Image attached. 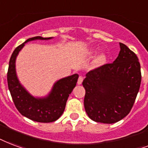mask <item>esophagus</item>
<instances>
[{"instance_id": "esophagus-1", "label": "esophagus", "mask_w": 148, "mask_h": 148, "mask_svg": "<svg viewBox=\"0 0 148 148\" xmlns=\"http://www.w3.org/2000/svg\"><path fill=\"white\" fill-rule=\"evenodd\" d=\"M83 77L82 76H80L78 77V80H77V84H82V82H83Z\"/></svg>"}]
</instances>
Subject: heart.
<instances>
[{
	"label": "heart",
	"instance_id": "b5f03b06",
	"mask_svg": "<svg viewBox=\"0 0 148 148\" xmlns=\"http://www.w3.org/2000/svg\"><path fill=\"white\" fill-rule=\"evenodd\" d=\"M93 50H91V51L88 52V53H92ZM106 54L103 53H101L99 55V56H97L96 59L95 60V65H101L106 61Z\"/></svg>",
	"mask_w": 148,
	"mask_h": 148
}]
</instances>
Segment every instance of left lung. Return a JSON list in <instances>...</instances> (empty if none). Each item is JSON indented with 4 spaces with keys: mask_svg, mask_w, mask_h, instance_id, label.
Wrapping results in <instances>:
<instances>
[{
    "mask_svg": "<svg viewBox=\"0 0 148 148\" xmlns=\"http://www.w3.org/2000/svg\"><path fill=\"white\" fill-rule=\"evenodd\" d=\"M119 56L112 64H104L86 74L84 105L93 121L114 123L127 116L134 106L141 82L138 58L119 42Z\"/></svg>",
    "mask_w": 148,
    "mask_h": 148,
    "instance_id": "8db88e82",
    "label": "left lung"
}]
</instances>
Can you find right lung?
I'll return each instance as SVG.
<instances>
[{
  "label": "right lung",
  "instance_id": "1",
  "mask_svg": "<svg viewBox=\"0 0 148 148\" xmlns=\"http://www.w3.org/2000/svg\"><path fill=\"white\" fill-rule=\"evenodd\" d=\"M53 37L36 36L28 39L14 49L9 61L8 84L14 106L22 116L39 123L56 121L63 114L69 95L76 86L78 74L60 79L53 84L49 94L43 98H36L27 92L19 82L16 74L15 61L19 52L25 44L33 40H48Z\"/></svg>",
  "mask_w": 148,
  "mask_h": 148
}]
</instances>
